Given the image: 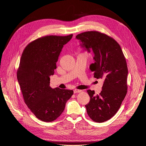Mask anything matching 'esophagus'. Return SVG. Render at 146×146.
Segmentation results:
<instances>
[{"mask_svg":"<svg viewBox=\"0 0 146 146\" xmlns=\"http://www.w3.org/2000/svg\"><path fill=\"white\" fill-rule=\"evenodd\" d=\"M81 91H82V90H77V89H76V90H74V94L79 93V92H81Z\"/></svg>","mask_w":146,"mask_h":146,"instance_id":"1","label":"esophagus"}]
</instances>
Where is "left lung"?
Listing matches in <instances>:
<instances>
[{
    "mask_svg": "<svg viewBox=\"0 0 146 146\" xmlns=\"http://www.w3.org/2000/svg\"><path fill=\"white\" fill-rule=\"evenodd\" d=\"M88 51L92 48L94 63L90 69L94 77L103 78L102 90L99 95L87 90L90 96L86 105L90 118L103 122L112 118L119 110L127 94L128 67L120 46L111 37L98 31H88L76 36Z\"/></svg>",
    "mask_w": 146,
    "mask_h": 146,
    "instance_id": "8db88e82",
    "label": "left lung"
}]
</instances>
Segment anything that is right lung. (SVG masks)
Segmentation results:
<instances>
[{
  "label": "right lung",
  "instance_id": "obj_1",
  "mask_svg": "<svg viewBox=\"0 0 146 146\" xmlns=\"http://www.w3.org/2000/svg\"><path fill=\"white\" fill-rule=\"evenodd\" d=\"M68 36H46L28 44L21 58L17 77L28 108L39 119L52 122L64 111L73 90L52 89L50 77L63 48L70 40Z\"/></svg>",
  "mask_w": 146,
  "mask_h": 146
}]
</instances>
